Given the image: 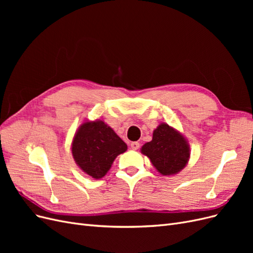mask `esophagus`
Listing matches in <instances>:
<instances>
[{
	"instance_id": "1",
	"label": "esophagus",
	"mask_w": 253,
	"mask_h": 253,
	"mask_svg": "<svg viewBox=\"0 0 253 253\" xmlns=\"http://www.w3.org/2000/svg\"><path fill=\"white\" fill-rule=\"evenodd\" d=\"M139 142H136V141H134V142H132L131 143V149L132 150H134V151H136V150H138L139 149Z\"/></svg>"
}]
</instances>
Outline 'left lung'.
Segmentation results:
<instances>
[{
  "mask_svg": "<svg viewBox=\"0 0 253 253\" xmlns=\"http://www.w3.org/2000/svg\"><path fill=\"white\" fill-rule=\"evenodd\" d=\"M141 152L163 175L179 172L187 165L190 156L186 139L167 124L160 125L155 129L152 141L145 143Z\"/></svg>",
  "mask_w": 253,
  "mask_h": 253,
  "instance_id": "8db88e82",
  "label": "left lung"
}]
</instances>
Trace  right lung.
Listing matches in <instances>:
<instances>
[{
  "label": "right lung",
  "mask_w": 253,
  "mask_h": 253,
  "mask_svg": "<svg viewBox=\"0 0 253 253\" xmlns=\"http://www.w3.org/2000/svg\"><path fill=\"white\" fill-rule=\"evenodd\" d=\"M126 144L103 121L84 122L76 133L72 144L75 162L96 179L101 178Z\"/></svg>",
  "instance_id": "right-lung-1"
}]
</instances>
